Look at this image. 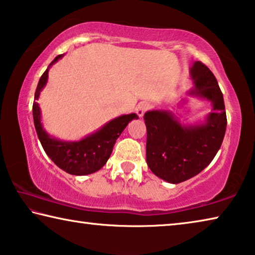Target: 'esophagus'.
Wrapping results in <instances>:
<instances>
[{"mask_svg": "<svg viewBox=\"0 0 255 255\" xmlns=\"http://www.w3.org/2000/svg\"><path fill=\"white\" fill-rule=\"evenodd\" d=\"M149 107H150V105L148 103H140L139 105L136 106L135 112H136V114L139 115V118H142V116L144 115V113L149 110Z\"/></svg>", "mask_w": 255, "mask_h": 255, "instance_id": "34e87169", "label": "esophagus"}]
</instances>
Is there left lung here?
Listing matches in <instances>:
<instances>
[{
    "label": "left lung",
    "instance_id": "1",
    "mask_svg": "<svg viewBox=\"0 0 255 255\" xmlns=\"http://www.w3.org/2000/svg\"><path fill=\"white\" fill-rule=\"evenodd\" d=\"M190 76L193 87L186 95L211 104V111L203 121L182 123L168 110L148 111L143 116L147 164L156 176L172 184L192 178L210 164L223 143L227 127L224 97L214 73L195 61ZM187 102L186 97L182 98L179 105Z\"/></svg>",
    "mask_w": 255,
    "mask_h": 255
}]
</instances>
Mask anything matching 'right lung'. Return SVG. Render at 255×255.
I'll use <instances>...</instances> for the list:
<instances>
[{
	"instance_id": "1",
	"label": "right lung",
	"mask_w": 255,
	"mask_h": 255,
	"mask_svg": "<svg viewBox=\"0 0 255 255\" xmlns=\"http://www.w3.org/2000/svg\"><path fill=\"white\" fill-rule=\"evenodd\" d=\"M63 56L64 54H61L54 58L40 77L35 93V100L39 98L40 91L47 83L49 68ZM32 115L37 135L46 155L62 170L77 176L93 174L102 168L111 157L113 148L121 133L132 120L139 119L135 113L121 115L104 124L97 131L83 136L81 140L64 141L46 132L41 123L40 107L36 102H33L32 105Z\"/></svg>"
}]
</instances>
